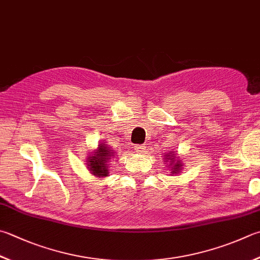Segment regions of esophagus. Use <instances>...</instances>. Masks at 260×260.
<instances>
[{"label": "esophagus", "instance_id": "34e87169", "mask_svg": "<svg viewBox=\"0 0 260 260\" xmlns=\"http://www.w3.org/2000/svg\"><path fill=\"white\" fill-rule=\"evenodd\" d=\"M135 150L139 154H144L146 150V146L145 145H137V146H135Z\"/></svg>", "mask_w": 260, "mask_h": 260}]
</instances>
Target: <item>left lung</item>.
<instances>
[{"label":"left lung","mask_w":260,"mask_h":260,"mask_svg":"<svg viewBox=\"0 0 260 260\" xmlns=\"http://www.w3.org/2000/svg\"><path fill=\"white\" fill-rule=\"evenodd\" d=\"M166 157V160H170V165H172V173H179V170L182 168V164H181V161L179 159H176V157L174 156V151H170L169 155H165Z\"/></svg>","instance_id":"1"}]
</instances>
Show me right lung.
Segmentation results:
<instances>
[{"mask_svg": "<svg viewBox=\"0 0 260 260\" xmlns=\"http://www.w3.org/2000/svg\"><path fill=\"white\" fill-rule=\"evenodd\" d=\"M112 156H114L113 150L110 149V147L106 144H101L97 150H95V154H92L90 157H88V169L99 178H104L107 175V160H109Z\"/></svg>", "mask_w": 260, "mask_h": 260, "instance_id": "obj_1", "label": "right lung"}]
</instances>
